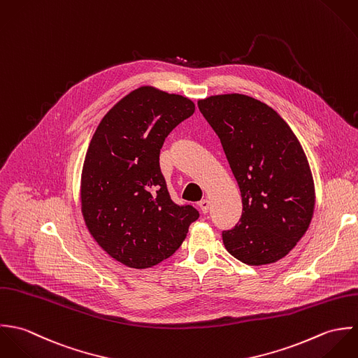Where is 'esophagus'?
<instances>
[{
  "mask_svg": "<svg viewBox=\"0 0 358 358\" xmlns=\"http://www.w3.org/2000/svg\"><path fill=\"white\" fill-rule=\"evenodd\" d=\"M198 205H199V208H201L202 213H205V215H206V213L209 212V206H210V202H209L208 199H202V201H201Z\"/></svg>",
  "mask_w": 358,
  "mask_h": 358,
  "instance_id": "34e87169",
  "label": "esophagus"
}]
</instances>
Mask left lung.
Returning <instances> with one entry per match:
<instances>
[{
    "label": "left lung",
    "mask_w": 358,
    "mask_h": 358,
    "mask_svg": "<svg viewBox=\"0 0 358 358\" xmlns=\"http://www.w3.org/2000/svg\"><path fill=\"white\" fill-rule=\"evenodd\" d=\"M198 108L221 141L243 203L241 222L222 232L225 249L249 266L284 259L308 229L315 205L297 137L273 108L243 94L212 95Z\"/></svg>",
    "instance_id": "1"
}]
</instances>
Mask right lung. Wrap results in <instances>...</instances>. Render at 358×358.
<instances>
[{
	"label": "right lung",
	"instance_id": "add662e5",
	"mask_svg": "<svg viewBox=\"0 0 358 358\" xmlns=\"http://www.w3.org/2000/svg\"><path fill=\"white\" fill-rule=\"evenodd\" d=\"M194 112L189 98L143 85L112 106L90 141L81 215L95 242L127 267L149 268L170 257L199 217L170 199L159 167L166 137Z\"/></svg>",
	"mask_w": 358,
	"mask_h": 358
}]
</instances>
